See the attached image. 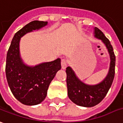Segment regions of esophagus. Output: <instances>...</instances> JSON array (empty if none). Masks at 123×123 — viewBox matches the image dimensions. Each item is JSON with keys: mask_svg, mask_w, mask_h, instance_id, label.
I'll list each match as a JSON object with an SVG mask.
<instances>
[{"mask_svg": "<svg viewBox=\"0 0 123 123\" xmlns=\"http://www.w3.org/2000/svg\"><path fill=\"white\" fill-rule=\"evenodd\" d=\"M67 61L66 59H65V58L62 59L61 60L62 68V69H65V68L67 67Z\"/></svg>", "mask_w": 123, "mask_h": 123, "instance_id": "1", "label": "esophagus"}]
</instances>
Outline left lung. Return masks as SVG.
I'll return each instance as SVG.
<instances>
[{"instance_id": "8db88e82", "label": "left lung", "mask_w": 123, "mask_h": 123, "mask_svg": "<svg viewBox=\"0 0 123 123\" xmlns=\"http://www.w3.org/2000/svg\"><path fill=\"white\" fill-rule=\"evenodd\" d=\"M94 36L102 41L110 55V68L105 79L96 85H87L78 79L70 67L66 68L68 98L73 103L83 107L94 106L103 100L111 88L115 74L116 57L110 41L96 27H94Z\"/></svg>"}]
</instances>
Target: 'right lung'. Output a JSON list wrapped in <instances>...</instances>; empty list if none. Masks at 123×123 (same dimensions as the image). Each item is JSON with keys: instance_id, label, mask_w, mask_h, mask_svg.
Listing matches in <instances>:
<instances>
[{"instance_id": "right-lung-1", "label": "right lung", "mask_w": 123, "mask_h": 123, "mask_svg": "<svg viewBox=\"0 0 123 123\" xmlns=\"http://www.w3.org/2000/svg\"><path fill=\"white\" fill-rule=\"evenodd\" d=\"M47 21H33L15 34L6 55L5 72L9 87L21 103L33 106L46 98L50 83L61 68V59L43 62L34 67L23 63L20 56L21 37L33 30L46 26Z\"/></svg>"}]
</instances>
